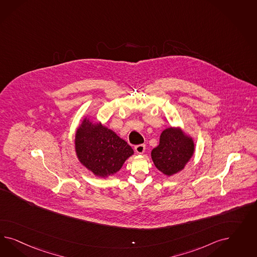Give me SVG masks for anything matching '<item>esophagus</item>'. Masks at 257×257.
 Wrapping results in <instances>:
<instances>
[{"mask_svg": "<svg viewBox=\"0 0 257 257\" xmlns=\"http://www.w3.org/2000/svg\"><path fill=\"white\" fill-rule=\"evenodd\" d=\"M145 145L144 144H140V145H137L136 147H135V151H136V153L137 154H139V155H142L144 152H145Z\"/></svg>", "mask_w": 257, "mask_h": 257, "instance_id": "1", "label": "esophagus"}]
</instances>
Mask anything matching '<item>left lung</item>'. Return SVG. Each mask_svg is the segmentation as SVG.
<instances>
[{"mask_svg": "<svg viewBox=\"0 0 257 257\" xmlns=\"http://www.w3.org/2000/svg\"><path fill=\"white\" fill-rule=\"evenodd\" d=\"M194 153L193 138L182 127L171 126L161 133L159 145L153 149L151 156L156 169L170 177L183 171Z\"/></svg>", "mask_w": 257, "mask_h": 257, "instance_id": "1", "label": "left lung"}]
</instances>
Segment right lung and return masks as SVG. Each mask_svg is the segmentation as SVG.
I'll list each match as a JSON object with an SVG mask.
<instances>
[{"instance_id": "1", "label": "right lung", "mask_w": 257, "mask_h": 257, "mask_svg": "<svg viewBox=\"0 0 257 257\" xmlns=\"http://www.w3.org/2000/svg\"><path fill=\"white\" fill-rule=\"evenodd\" d=\"M74 150L80 164L101 178L116 174L134 155V150L125 140L89 115L83 117L78 125Z\"/></svg>"}]
</instances>
